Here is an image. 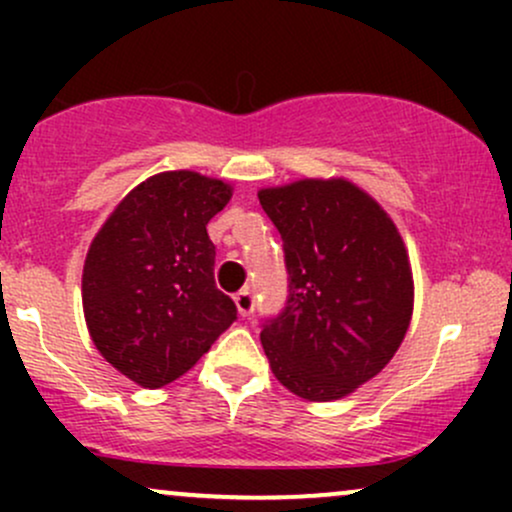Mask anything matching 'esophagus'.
I'll return each mask as SVG.
<instances>
[{"instance_id":"esophagus-1","label":"esophagus","mask_w":512,"mask_h":512,"mask_svg":"<svg viewBox=\"0 0 512 512\" xmlns=\"http://www.w3.org/2000/svg\"><path fill=\"white\" fill-rule=\"evenodd\" d=\"M233 301H236L240 317H248V315H252V310H255V296H252L250 289L236 293V298H233Z\"/></svg>"}]
</instances>
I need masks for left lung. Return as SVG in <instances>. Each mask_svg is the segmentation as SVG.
I'll return each mask as SVG.
<instances>
[{
	"mask_svg": "<svg viewBox=\"0 0 512 512\" xmlns=\"http://www.w3.org/2000/svg\"><path fill=\"white\" fill-rule=\"evenodd\" d=\"M279 228L289 301L260 334L274 378L308 402L342 399L397 354L414 313L407 245L378 199L346 178L257 192Z\"/></svg>",
	"mask_w": 512,
	"mask_h": 512,
	"instance_id": "left-lung-1",
	"label": "left lung"
}]
</instances>
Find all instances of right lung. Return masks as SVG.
Listing matches in <instances>:
<instances>
[{
    "mask_svg": "<svg viewBox=\"0 0 512 512\" xmlns=\"http://www.w3.org/2000/svg\"><path fill=\"white\" fill-rule=\"evenodd\" d=\"M231 197V182L197 170L156 173L120 199L88 245V334L132 383L156 390L178 380L236 320L214 284L207 233Z\"/></svg>",
    "mask_w": 512,
    "mask_h": 512,
    "instance_id": "right-lung-1",
    "label": "right lung"
}]
</instances>
